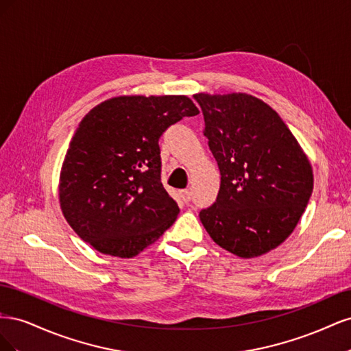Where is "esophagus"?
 <instances>
[{
  "label": "esophagus",
  "mask_w": 351,
  "mask_h": 351,
  "mask_svg": "<svg viewBox=\"0 0 351 351\" xmlns=\"http://www.w3.org/2000/svg\"><path fill=\"white\" fill-rule=\"evenodd\" d=\"M180 196H182L184 204H189L190 199H192V193H190L189 190H182V192H180Z\"/></svg>",
  "instance_id": "34e87169"
}]
</instances>
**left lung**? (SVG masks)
Instances as JSON below:
<instances>
[{"mask_svg": "<svg viewBox=\"0 0 351 351\" xmlns=\"http://www.w3.org/2000/svg\"><path fill=\"white\" fill-rule=\"evenodd\" d=\"M221 173L199 218L218 246L258 258L290 237L313 190L309 158L277 111L249 93H195Z\"/></svg>", "mask_w": 351, "mask_h": 351, "instance_id": "obj_1", "label": "left lung"}]
</instances>
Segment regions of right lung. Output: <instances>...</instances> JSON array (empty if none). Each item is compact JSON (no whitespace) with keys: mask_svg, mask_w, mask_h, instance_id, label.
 Wrapping results in <instances>:
<instances>
[{"mask_svg":"<svg viewBox=\"0 0 351 351\" xmlns=\"http://www.w3.org/2000/svg\"><path fill=\"white\" fill-rule=\"evenodd\" d=\"M197 114L186 95H121L83 117L58 182L61 212L82 240L130 259L174 224L180 208L161 183L158 141Z\"/></svg>","mask_w":351,"mask_h":351,"instance_id":"obj_1","label":"right lung"}]
</instances>
